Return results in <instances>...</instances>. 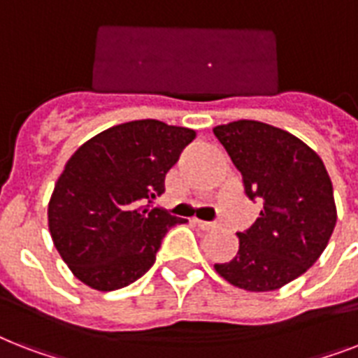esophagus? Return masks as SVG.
Returning a JSON list of instances; mask_svg holds the SVG:
<instances>
[{"instance_id":"34e87169","label":"esophagus","mask_w":358,"mask_h":358,"mask_svg":"<svg viewBox=\"0 0 358 358\" xmlns=\"http://www.w3.org/2000/svg\"><path fill=\"white\" fill-rule=\"evenodd\" d=\"M195 224L199 227V229L202 230H213V229H217V224L215 223H208V221H201V219H195Z\"/></svg>"}]
</instances>
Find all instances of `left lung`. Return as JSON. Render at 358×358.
<instances>
[{"mask_svg": "<svg viewBox=\"0 0 358 358\" xmlns=\"http://www.w3.org/2000/svg\"><path fill=\"white\" fill-rule=\"evenodd\" d=\"M260 217L238 232L239 250L215 271L249 292H273L320 258L336 224L333 184L322 157L280 128L238 120L213 128Z\"/></svg>", "mask_w": 358, "mask_h": 358, "instance_id": "1", "label": "left lung"}]
</instances>
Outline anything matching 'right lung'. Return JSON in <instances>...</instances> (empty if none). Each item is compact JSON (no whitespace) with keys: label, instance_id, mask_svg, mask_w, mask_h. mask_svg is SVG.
<instances>
[{"label":"right lung","instance_id":"obj_1","mask_svg":"<svg viewBox=\"0 0 358 358\" xmlns=\"http://www.w3.org/2000/svg\"><path fill=\"white\" fill-rule=\"evenodd\" d=\"M193 139L189 128L134 120L94 135L66 162L50 199L48 227L81 282L113 292L154 266L169 229L185 219L150 204Z\"/></svg>","mask_w":358,"mask_h":358}]
</instances>
